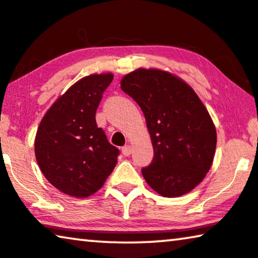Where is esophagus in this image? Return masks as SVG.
Returning <instances> with one entry per match:
<instances>
[{
  "instance_id": "esophagus-1",
  "label": "esophagus",
  "mask_w": 258,
  "mask_h": 258,
  "mask_svg": "<svg viewBox=\"0 0 258 258\" xmlns=\"http://www.w3.org/2000/svg\"><path fill=\"white\" fill-rule=\"evenodd\" d=\"M121 152H122V154L125 155V157H128V155L131 154V152H132V148H131V146H124L121 148Z\"/></svg>"
}]
</instances>
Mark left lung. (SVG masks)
Returning <instances> with one entry per match:
<instances>
[{"instance_id": "8db88e82", "label": "left lung", "mask_w": 258, "mask_h": 258, "mask_svg": "<svg viewBox=\"0 0 258 258\" xmlns=\"http://www.w3.org/2000/svg\"><path fill=\"white\" fill-rule=\"evenodd\" d=\"M121 90L144 112L154 158L141 169L144 179L162 197L194 189L213 164L216 130L189 85L166 71L138 69L121 79Z\"/></svg>"}]
</instances>
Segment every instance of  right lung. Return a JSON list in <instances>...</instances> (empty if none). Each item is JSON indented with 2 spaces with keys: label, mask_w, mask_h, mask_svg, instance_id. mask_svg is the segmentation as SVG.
Returning a JSON list of instances; mask_svg holds the SVG:
<instances>
[{
  "label": "right lung",
  "mask_w": 258,
  "mask_h": 258,
  "mask_svg": "<svg viewBox=\"0 0 258 258\" xmlns=\"http://www.w3.org/2000/svg\"><path fill=\"white\" fill-rule=\"evenodd\" d=\"M113 75L82 78L43 117L35 154L46 180L63 193L88 198L100 189L120 152L96 122V111Z\"/></svg>",
  "instance_id": "add662e5"
}]
</instances>
